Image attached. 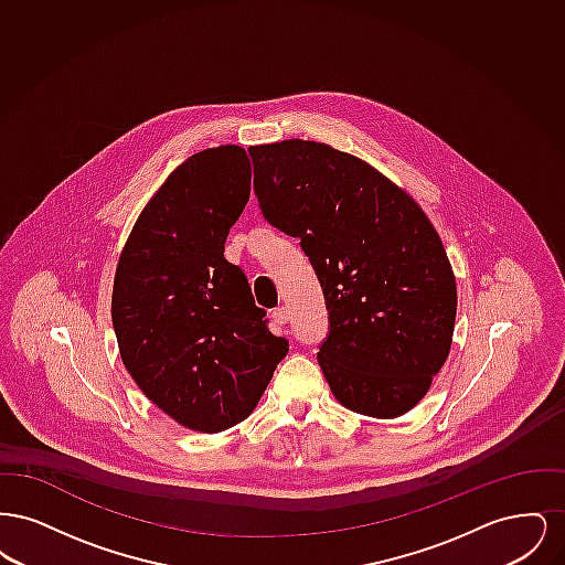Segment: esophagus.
<instances>
[{"mask_svg":"<svg viewBox=\"0 0 565 565\" xmlns=\"http://www.w3.org/2000/svg\"><path fill=\"white\" fill-rule=\"evenodd\" d=\"M270 318H273V322L277 323V326H284V323H288V320H290V311L286 307H277V309H273Z\"/></svg>","mask_w":565,"mask_h":565,"instance_id":"1","label":"esophagus"}]
</instances>
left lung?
I'll list each match as a JSON object with an SVG mask.
<instances>
[{
	"instance_id": "1",
	"label": "left lung",
	"mask_w": 565,
	"mask_h": 565,
	"mask_svg": "<svg viewBox=\"0 0 565 565\" xmlns=\"http://www.w3.org/2000/svg\"><path fill=\"white\" fill-rule=\"evenodd\" d=\"M263 215L296 237L322 284L330 332L318 362L353 413L394 419L451 350L456 275L424 210L369 162L328 143L252 146Z\"/></svg>"
}]
</instances>
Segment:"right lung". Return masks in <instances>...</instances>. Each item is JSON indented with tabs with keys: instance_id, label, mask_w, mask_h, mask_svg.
Segmentation results:
<instances>
[{
	"instance_id": "1",
	"label": "right lung",
	"mask_w": 565,
	"mask_h": 565,
	"mask_svg": "<svg viewBox=\"0 0 565 565\" xmlns=\"http://www.w3.org/2000/svg\"><path fill=\"white\" fill-rule=\"evenodd\" d=\"M249 182L242 146L192 154L137 217L114 277L125 369L171 419L205 434L243 422L288 353L245 273L224 258Z\"/></svg>"
}]
</instances>
